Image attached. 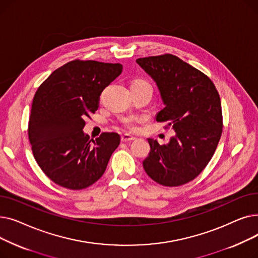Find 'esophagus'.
<instances>
[{
    "instance_id": "obj_1",
    "label": "esophagus",
    "mask_w": 258,
    "mask_h": 258,
    "mask_svg": "<svg viewBox=\"0 0 258 258\" xmlns=\"http://www.w3.org/2000/svg\"><path fill=\"white\" fill-rule=\"evenodd\" d=\"M133 140H135V137L132 136V135L123 134V135H122V136H121V141H122V142H131V141H133Z\"/></svg>"
}]
</instances>
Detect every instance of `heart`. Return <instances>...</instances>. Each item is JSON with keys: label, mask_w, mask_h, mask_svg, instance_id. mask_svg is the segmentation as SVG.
<instances>
[{"label": "heart", "mask_w": 258, "mask_h": 258, "mask_svg": "<svg viewBox=\"0 0 258 258\" xmlns=\"http://www.w3.org/2000/svg\"><path fill=\"white\" fill-rule=\"evenodd\" d=\"M142 84H148V83L143 79H135L133 81V85H142ZM142 121H143V118H141V117L130 116V117L122 118L120 120V123L126 130L135 131V130H137V124L140 123V122H142Z\"/></svg>", "instance_id": "heart-1"}]
</instances>
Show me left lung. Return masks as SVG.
Listing matches in <instances>:
<instances>
[{
    "label": "left lung",
    "instance_id": "left-lung-1",
    "mask_svg": "<svg viewBox=\"0 0 258 258\" xmlns=\"http://www.w3.org/2000/svg\"><path fill=\"white\" fill-rule=\"evenodd\" d=\"M159 88L164 108L158 122H166L175 136L161 145L148 139L151 153L143 161L150 178L167 187L196 179L211 160L223 132L221 98L212 80L172 54L138 58Z\"/></svg>",
    "mask_w": 258,
    "mask_h": 258
}]
</instances>
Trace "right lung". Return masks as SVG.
<instances>
[{"mask_svg":"<svg viewBox=\"0 0 258 258\" xmlns=\"http://www.w3.org/2000/svg\"><path fill=\"white\" fill-rule=\"evenodd\" d=\"M121 63L74 59L40 85L33 97L28 137L36 163L55 184L80 190L98 181L120 143L116 133L95 140L85 135L86 117L122 72Z\"/></svg>","mask_w":258,"mask_h":258,"instance_id":"obj_1","label":"right lung"}]
</instances>
